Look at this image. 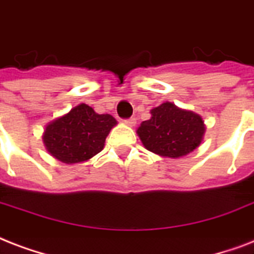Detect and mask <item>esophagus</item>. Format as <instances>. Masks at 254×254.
<instances>
[{"label":"esophagus","mask_w":254,"mask_h":254,"mask_svg":"<svg viewBox=\"0 0 254 254\" xmlns=\"http://www.w3.org/2000/svg\"><path fill=\"white\" fill-rule=\"evenodd\" d=\"M126 125H128V126H135V123H136V119L133 117L128 118V119H126Z\"/></svg>","instance_id":"34e87169"}]
</instances>
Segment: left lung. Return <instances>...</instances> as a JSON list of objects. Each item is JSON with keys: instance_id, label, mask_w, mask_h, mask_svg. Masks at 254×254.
I'll list each match as a JSON object with an SVG mask.
<instances>
[{"instance_id": "left-lung-1", "label": "left lung", "mask_w": 254, "mask_h": 254, "mask_svg": "<svg viewBox=\"0 0 254 254\" xmlns=\"http://www.w3.org/2000/svg\"><path fill=\"white\" fill-rule=\"evenodd\" d=\"M151 114V119L137 128L141 143L149 151L168 158H180L201 143L205 127L197 114L178 109L170 102L155 107Z\"/></svg>"}]
</instances>
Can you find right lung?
Returning <instances> with one entry per match:
<instances>
[{
	"label": "right lung",
	"instance_id": "obj_1",
	"mask_svg": "<svg viewBox=\"0 0 254 254\" xmlns=\"http://www.w3.org/2000/svg\"><path fill=\"white\" fill-rule=\"evenodd\" d=\"M117 121L109 114H96L87 105L74 107L64 117L52 122L43 133L47 151L67 164L88 160L103 149L110 129Z\"/></svg>",
	"mask_w": 254,
	"mask_h": 254
}]
</instances>
